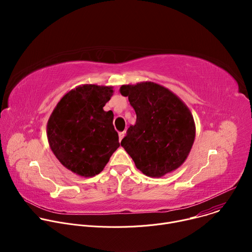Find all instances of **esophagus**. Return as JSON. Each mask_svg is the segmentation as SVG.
Returning a JSON list of instances; mask_svg holds the SVG:
<instances>
[{
    "mask_svg": "<svg viewBox=\"0 0 252 252\" xmlns=\"http://www.w3.org/2000/svg\"><path fill=\"white\" fill-rule=\"evenodd\" d=\"M124 136H125V131H121V132H119V138H120V141H122V139L124 138Z\"/></svg>",
    "mask_w": 252,
    "mask_h": 252,
    "instance_id": "1",
    "label": "esophagus"
}]
</instances>
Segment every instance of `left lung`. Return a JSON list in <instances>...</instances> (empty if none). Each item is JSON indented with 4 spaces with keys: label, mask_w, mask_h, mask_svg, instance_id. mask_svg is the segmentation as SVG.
Returning a JSON list of instances; mask_svg holds the SVG:
<instances>
[{
    "label": "left lung",
    "mask_w": 252,
    "mask_h": 252,
    "mask_svg": "<svg viewBox=\"0 0 252 252\" xmlns=\"http://www.w3.org/2000/svg\"><path fill=\"white\" fill-rule=\"evenodd\" d=\"M136 114L121 145L135 166L148 176L160 177L181 166L195 136L189 107L169 90L152 83L122 86Z\"/></svg>",
    "instance_id": "left-lung-1"
}]
</instances>
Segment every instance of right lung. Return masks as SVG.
<instances>
[{
    "label": "right lung",
    "mask_w": 252,
    "mask_h": 252,
    "mask_svg": "<svg viewBox=\"0 0 252 252\" xmlns=\"http://www.w3.org/2000/svg\"><path fill=\"white\" fill-rule=\"evenodd\" d=\"M111 87L84 85L59 101L47 126L51 150L60 162L82 176L98 174L120 147L113 112L102 107Z\"/></svg>",
    "instance_id": "obj_1"
}]
</instances>
